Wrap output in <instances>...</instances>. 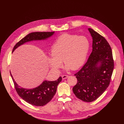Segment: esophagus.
<instances>
[{"label": "esophagus", "instance_id": "1", "mask_svg": "<svg viewBox=\"0 0 124 124\" xmlns=\"http://www.w3.org/2000/svg\"><path fill=\"white\" fill-rule=\"evenodd\" d=\"M69 77L68 76H67V75H63V76H62V78L63 80H65L66 79V78H67Z\"/></svg>", "mask_w": 124, "mask_h": 124}]
</instances>
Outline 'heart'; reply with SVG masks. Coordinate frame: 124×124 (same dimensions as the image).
Returning <instances> with one entry per match:
<instances>
[{
	"label": "heart",
	"mask_w": 124,
	"mask_h": 124,
	"mask_svg": "<svg viewBox=\"0 0 124 124\" xmlns=\"http://www.w3.org/2000/svg\"><path fill=\"white\" fill-rule=\"evenodd\" d=\"M89 48V42L86 37L64 33L52 45L48 63L52 69L58 70L62 61L67 70H77L85 61Z\"/></svg>",
	"instance_id": "b5f03b06"
}]
</instances>
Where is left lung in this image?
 Wrapping results in <instances>:
<instances>
[{"mask_svg": "<svg viewBox=\"0 0 124 124\" xmlns=\"http://www.w3.org/2000/svg\"><path fill=\"white\" fill-rule=\"evenodd\" d=\"M88 30L93 38L92 52L84 66L74 74L78 82L72 90L78 98L89 102L98 98L109 85L114 61L106 39L93 29Z\"/></svg>", "mask_w": 124, "mask_h": 124, "instance_id": "1", "label": "left lung"}]
</instances>
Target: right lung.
I'll list each match as a JSON object with an SVG mask.
<instances>
[{
	"mask_svg": "<svg viewBox=\"0 0 124 124\" xmlns=\"http://www.w3.org/2000/svg\"><path fill=\"white\" fill-rule=\"evenodd\" d=\"M53 32H33L26 36L24 38L17 42L13 47L12 53L14 50L21 45L33 41L44 40L53 36ZM15 88L18 95L26 102L35 106H43L52 100L57 91L59 83L62 81V78L60 77L57 80L49 81L45 80L38 87L34 88L28 89L21 87L14 81L12 74Z\"/></svg>",
	"mask_w": 124,
	"mask_h": 124,
	"instance_id": "add662e5",
	"label": "right lung"
}]
</instances>
